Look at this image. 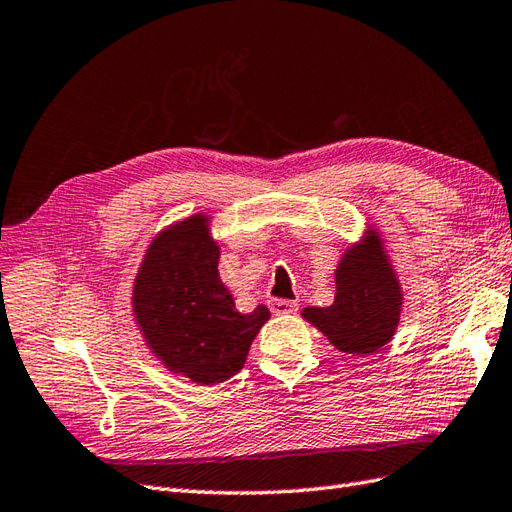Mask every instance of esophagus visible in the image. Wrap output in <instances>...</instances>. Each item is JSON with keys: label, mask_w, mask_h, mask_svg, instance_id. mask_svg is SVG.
<instances>
[{"label": "esophagus", "mask_w": 512, "mask_h": 512, "mask_svg": "<svg viewBox=\"0 0 512 512\" xmlns=\"http://www.w3.org/2000/svg\"><path fill=\"white\" fill-rule=\"evenodd\" d=\"M297 302H291V299H273L271 302V313L273 315H293L297 313Z\"/></svg>", "instance_id": "esophagus-1"}]
</instances>
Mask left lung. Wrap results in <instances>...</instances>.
<instances>
[{
    "instance_id": "left-lung-1",
    "label": "left lung",
    "mask_w": 512,
    "mask_h": 512,
    "mask_svg": "<svg viewBox=\"0 0 512 512\" xmlns=\"http://www.w3.org/2000/svg\"><path fill=\"white\" fill-rule=\"evenodd\" d=\"M332 306H308L302 317L328 336L339 352L369 356L393 339L402 313V284L384 252L380 232L350 245L334 269Z\"/></svg>"
}]
</instances>
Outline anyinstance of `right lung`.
<instances>
[{
  "mask_svg": "<svg viewBox=\"0 0 512 512\" xmlns=\"http://www.w3.org/2000/svg\"><path fill=\"white\" fill-rule=\"evenodd\" d=\"M217 267L210 217L197 213L154 236L132 286V313L149 350L202 386L239 373L269 319L267 306L239 313Z\"/></svg>",
  "mask_w": 512,
  "mask_h": 512,
  "instance_id": "right-lung-1",
  "label": "right lung"
}]
</instances>
